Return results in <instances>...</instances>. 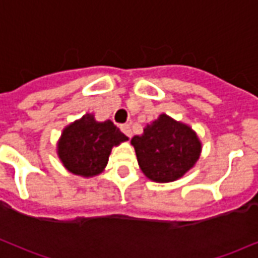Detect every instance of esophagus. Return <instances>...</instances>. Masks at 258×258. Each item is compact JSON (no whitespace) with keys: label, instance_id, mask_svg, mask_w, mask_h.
<instances>
[{"label":"esophagus","instance_id":"34e87169","mask_svg":"<svg viewBox=\"0 0 258 258\" xmlns=\"http://www.w3.org/2000/svg\"><path fill=\"white\" fill-rule=\"evenodd\" d=\"M120 130H121V133H123L124 135H127L128 138H131L133 133H131V127H130L128 124H123V125H120Z\"/></svg>","mask_w":258,"mask_h":258}]
</instances>
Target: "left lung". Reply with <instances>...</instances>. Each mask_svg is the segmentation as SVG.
Wrapping results in <instances>:
<instances>
[{
  "instance_id": "left-lung-1",
  "label": "left lung",
  "mask_w": 258,
  "mask_h": 258,
  "mask_svg": "<svg viewBox=\"0 0 258 258\" xmlns=\"http://www.w3.org/2000/svg\"><path fill=\"white\" fill-rule=\"evenodd\" d=\"M142 173L155 182H171L194 167L202 152L198 135L189 125L167 114L148 124L144 134L131 140Z\"/></svg>"
}]
</instances>
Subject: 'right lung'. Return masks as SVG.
Listing matches in <instances>:
<instances>
[{
  "instance_id": "1",
  "label": "right lung",
  "mask_w": 258,
  "mask_h": 258,
  "mask_svg": "<svg viewBox=\"0 0 258 258\" xmlns=\"http://www.w3.org/2000/svg\"><path fill=\"white\" fill-rule=\"evenodd\" d=\"M128 138L110 121H96L92 114L69 124L58 142V156L70 173L94 177L106 167L113 146Z\"/></svg>"
}]
</instances>
